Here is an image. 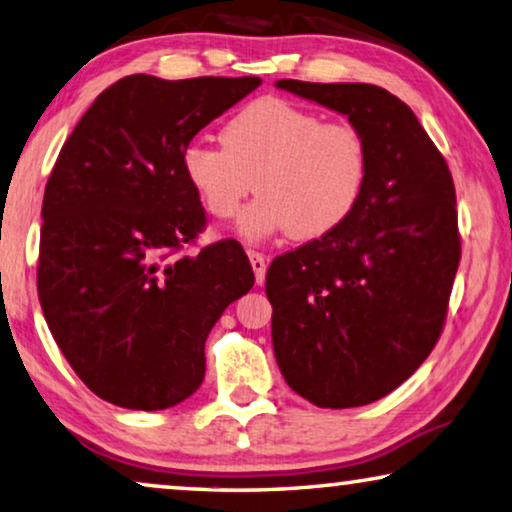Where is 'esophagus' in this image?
Segmentation results:
<instances>
[{
    "label": "esophagus",
    "instance_id": "1",
    "mask_svg": "<svg viewBox=\"0 0 512 512\" xmlns=\"http://www.w3.org/2000/svg\"><path fill=\"white\" fill-rule=\"evenodd\" d=\"M247 254H249L251 268H254V274H256V284H263V281H265V270H268L265 256L261 254V251H254V249H249Z\"/></svg>",
    "mask_w": 512,
    "mask_h": 512
}]
</instances>
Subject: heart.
I'll use <instances>...</instances> for the list:
<instances>
[{"mask_svg":"<svg viewBox=\"0 0 512 512\" xmlns=\"http://www.w3.org/2000/svg\"><path fill=\"white\" fill-rule=\"evenodd\" d=\"M221 143L189 145L182 168L214 219L235 217L256 187L261 198L240 219L247 240L279 231L321 238L351 217L367 189L365 133L281 96L247 103L221 129Z\"/></svg>","mask_w":512,"mask_h":512,"instance_id":"heart-1","label":"heart"}]
</instances>
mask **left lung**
<instances>
[{"mask_svg": "<svg viewBox=\"0 0 512 512\" xmlns=\"http://www.w3.org/2000/svg\"><path fill=\"white\" fill-rule=\"evenodd\" d=\"M367 136V189L321 240L277 256L265 277L286 383L321 409L381 399L427 360L462 256L443 154L395 94L365 83L277 80Z\"/></svg>", "mask_w": 512, "mask_h": 512, "instance_id": "obj_1", "label": "left lung"}]
</instances>
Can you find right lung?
Wrapping results in <instances>:
<instances>
[{"label": "right lung", "instance_id": "add662e5", "mask_svg": "<svg viewBox=\"0 0 512 512\" xmlns=\"http://www.w3.org/2000/svg\"><path fill=\"white\" fill-rule=\"evenodd\" d=\"M258 85L136 73L96 96L59 150L36 288L59 351L110 404L159 411L194 395L212 325L254 286L238 240L184 254L207 217L182 154Z\"/></svg>", "mask_w": 512, "mask_h": 512}]
</instances>
